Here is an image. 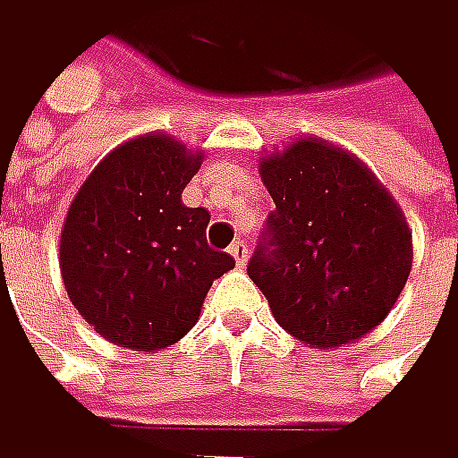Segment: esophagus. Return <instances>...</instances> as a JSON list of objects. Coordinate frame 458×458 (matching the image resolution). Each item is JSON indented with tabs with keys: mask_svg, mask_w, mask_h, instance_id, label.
I'll use <instances>...</instances> for the list:
<instances>
[{
	"mask_svg": "<svg viewBox=\"0 0 458 458\" xmlns=\"http://www.w3.org/2000/svg\"><path fill=\"white\" fill-rule=\"evenodd\" d=\"M233 255V260H236V266L242 268V266H247V244L244 242H233L231 244V250H227Z\"/></svg>",
	"mask_w": 458,
	"mask_h": 458,
	"instance_id": "1",
	"label": "esophagus"
}]
</instances>
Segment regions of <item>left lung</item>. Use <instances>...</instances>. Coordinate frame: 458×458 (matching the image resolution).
<instances>
[{"label": "left lung", "instance_id": "obj_1", "mask_svg": "<svg viewBox=\"0 0 458 458\" xmlns=\"http://www.w3.org/2000/svg\"><path fill=\"white\" fill-rule=\"evenodd\" d=\"M274 198L247 274L276 323L310 347L367 336L394 310L412 266V233L377 176L350 151L299 138L263 157Z\"/></svg>", "mask_w": 458, "mask_h": 458}]
</instances>
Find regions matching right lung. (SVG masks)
I'll return each instance as SVG.
<instances>
[{
	"label": "right lung",
	"mask_w": 458,
	"mask_h": 458,
	"mask_svg": "<svg viewBox=\"0 0 458 458\" xmlns=\"http://www.w3.org/2000/svg\"><path fill=\"white\" fill-rule=\"evenodd\" d=\"M203 162L171 135L116 146L75 192L59 242L67 296L108 342L140 352L176 344L214 279L236 260L206 242V208L182 203Z\"/></svg>",
	"instance_id": "1"
}]
</instances>
